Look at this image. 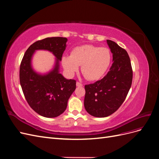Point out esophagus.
I'll return each instance as SVG.
<instances>
[{
  "instance_id": "34e87169",
  "label": "esophagus",
  "mask_w": 159,
  "mask_h": 159,
  "mask_svg": "<svg viewBox=\"0 0 159 159\" xmlns=\"http://www.w3.org/2000/svg\"><path fill=\"white\" fill-rule=\"evenodd\" d=\"M76 86H77V87H82L83 84L78 82V81H77V82H76Z\"/></svg>"
}]
</instances>
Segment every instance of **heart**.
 Here are the masks:
<instances>
[{
	"label": "heart",
	"instance_id": "1",
	"mask_svg": "<svg viewBox=\"0 0 159 159\" xmlns=\"http://www.w3.org/2000/svg\"><path fill=\"white\" fill-rule=\"evenodd\" d=\"M111 55L107 48L93 45L78 46L72 50L71 55L62 57L61 64L69 75H73L81 66V71L89 81L102 78L108 70Z\"/></svg>",
	"mask_w": 159,
	"mask_h": 159
}]
</instances>
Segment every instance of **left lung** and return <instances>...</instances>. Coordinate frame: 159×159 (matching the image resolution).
Instances as JSON below:
<instances>
[{
  "label": "left lung",
  "instance_id": "1",
  "mask_svg": "<svg viewBox=\"0 0 159 159\" xmlns=\"http://www.w3.org/2000/svg\"><path fill=\"white\" fill-rule=\"evenodd\" d=\"M113 54V64L107 75L94 84L85 85L84 107L96 117H105L121 106L131 88L133 70L127 51L107 40Z\"/></svg>",
  "mask_w": 159,
  "mask_h": 159
}]
</instances>
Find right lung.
I'll list each match as a JSON object with an SVG mask.
<instances>
[{
	"mask_svg": "<svg viewBox=\"0 0 159 159\" xmlns=\"http://www.w3.org/2000/svg\"><path fill=\"white\" fill-rule=\"evenodd\" d=\"M67 41L63 37L38 40L28 48L21 61L20 82L24 95L31 108L44 117L54 118L63 113L76 88L75 80L66 79L60 73ZM36 50L48 51L55 56V66L47 73H38L32 68V57Z\"/></svg>",
	"mask_w": 159,
	"mask_h": 159,
	"instance_id": "add662e5",
	"label": "right lung"
}]
</instances>
